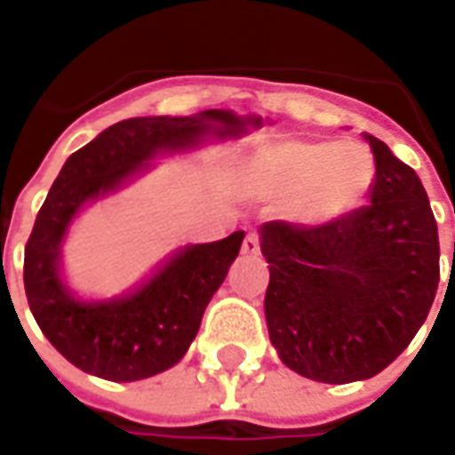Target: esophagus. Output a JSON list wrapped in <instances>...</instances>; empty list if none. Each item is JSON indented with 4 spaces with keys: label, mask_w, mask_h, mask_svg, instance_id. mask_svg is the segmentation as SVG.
<instances>
[{
    "label": "esophagus",
    "mask_w": 455,
    "mask_h": 455,
    "mask_svg": "<svg viewBox=\"0 0 455 455\" xmlns=\"http://www.w3.org/2000/svg\"><path fill=\"white\" fill-rule=\"evenodd\" d=\"M241 251H243V256H258V251H260V241H258L256 234H248V236L243 238V246H241Z\"/></svg>",
    "instance_id": "obj_1"
}]
</instances>
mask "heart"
Listing matches in <instances>:
<instances>
[{
	"instance_id": "1",
	"label": "heart",
	"mask_w": 455,
	"mask_h": 455,
	"mask_svg": "<svg viewBox=\"0 0 455 455\" xmlns=\"http://www.w3.org/2000/svg\"><path fill=\"white\" fill-rule=\"evenodd\" d=\"M256 192L302 189L307 221L322 224L353 209L375 180V160L361 143L341 140H283L256 150L243 168Z\"/></svg>"
}]
</instances>
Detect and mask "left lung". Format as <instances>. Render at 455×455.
<instances>
[{"mask_svg": "<svg viewBox=\"0 0 455 455\" xmlns=\"http://www.w3.org/2000/svg\"><path fill=\"white\" fill-rule=\"evenodd\" d=\"M371 204L322 227L258 228L270 267L266 322L277 358L309 380H368L400 355L439 287V231L427 189L380 139Z\"/></svg>", "mask_w": 455, "mask_h": 455, "instance_id": "left-lung-1", "label": "left lung"}]
</instances>
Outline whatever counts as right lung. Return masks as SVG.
Returning <instances> with one entry per match:
<instances>
[{
  "mask_svg": "<svg viewBox=\"0 0 455 455\" xmlns=\"http://www.w3.org/2000/svg\"><path fill=\"white\" fill-rule=\"evenodd\" d=\"M266 121L258 114L204 109L189 116H133L75 150L58 172L24 251V287L34 319L75 368L112 382L153 378L185 358L202 315L243 231L214 243H188L160 260L139 285L114 297L75 292L63 246L75 219L153 170L165 156H185L217 140H236Z\"/></svg>",
  "mask_w": 455,
  "mask_h": 455,
  "instance_id": "right-lung-1",
  "label": "right lung"
}]
</instances>
